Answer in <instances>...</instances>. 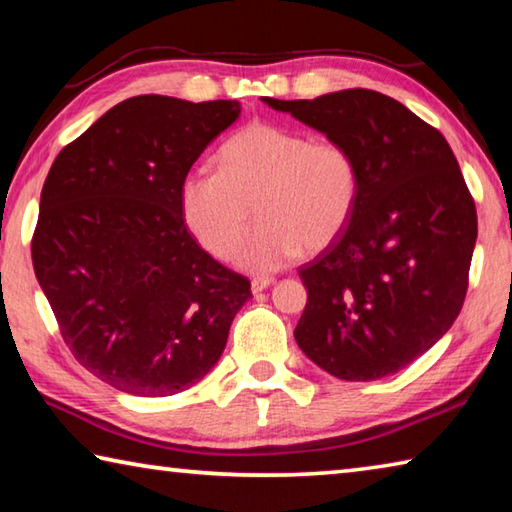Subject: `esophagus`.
<instances>
[{
    "instance_id": "34e87169",
    "label": "esophagus",
    "mask_w": 512,
    "mask_h": 512,
    "mask_svg": "<svg viewBox=\"0 0 512 512\" xmlns=\"http://www.w3.org/2000/svg\"><path fill=\"white\" fill-rule=\"evenodd\" d=\"M275 282V277H253V282H250V287H253V293H259L271 287Z\"/></svg>"
}]
</instances>
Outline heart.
I'll list each match as a JSON object with an SVG mask.
<instances>
[{"label": "heart", "mask_w": 512, "mask_h": 512, "mask_svg": "<svg viewBox=\"0 0 512 512\" xmlns=\"http://www.w3.org/2000/svg\"><path fill=\"white\" fill-rule=\"evenodd\" d=\"M219 171L194 169L180 183V214L207 253H237L253 212L262 214L237 262L275 271L302 248L320 250L348 228L361 173L350 146L332 137L255 121L223 142Z\"/></svg>", "instance_id": "obj_1"}]
</instances>
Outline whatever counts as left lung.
<instances>
[{
	"label": "left lung",
	"instance_id": "1",
	"mask_svg": "<svg viewBox=\"0 0 512 512\" xmlns=\"http://www.w3.org/2000/svg\"><path fill=\"white\" fill-rule=\"evenodd\" d=\"M264 101L350 146L361 173L348 228L298 268L300 350L345 381L400 372L452 327L470 282L476 207L452 149L375 90Z\"/></svg>",
	"mask_w": 512,
	"mask_h": 512
}]
</instances>
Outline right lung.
<instances>
[{"label": "right lung", "instance_id": "obj_1", "mask_svg": "<svg viewBox=\"0 0 512 512\" xmlns=\"http://www.w3.org/2000/svg\"><path fill=\"white\" fill-rule=\"evenodd\" d=\"M239 101L142 94L58 153L40 194L33 268L76 361L117 391H187L219 361L248 277L196 244L180 183Z\"/></svg>", "mask_w": 512, "mask_h": 512}]
</instances>
